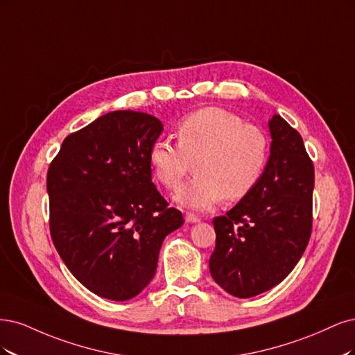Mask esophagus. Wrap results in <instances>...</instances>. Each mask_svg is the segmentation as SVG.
<instances>
[{
    "mask_svg": "<svg viewBox=\"0 0 355 355\" xmlns=\"http://www.w3.org/2000/svg\"><path fill=\"white\" fill-rule=\"evenodd\" d=\"M186 221H187V223H199V221H200V216L187 212V214H186Z\"/></svg>",
    "mask_w": 355,
    "mask_h": 355,
    "instance_id": "1",
    "label": "esophagus"
}]
</instances>
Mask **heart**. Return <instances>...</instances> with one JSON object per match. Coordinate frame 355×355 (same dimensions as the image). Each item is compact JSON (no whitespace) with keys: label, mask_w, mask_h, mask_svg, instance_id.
<instances>
[{"label":"heart","mask_w":355,"mask_h":355,"mask_svg":"<svg viewBox=\"0 0 355 355\" xmlns=\"http://www.w3.org/2000/svg\"><path fill=\"white\" fill-rule=\"evenodd\" d=\"M178 144L156 140L148 162L157 181L175 189L195 162L194 175L175 193L182 207L207 211L223 198L243 199L258 184L268 161V139L233 112L207 107L178 123Z\"/></svg>","instance_id":"obj_1"}]
</instances>
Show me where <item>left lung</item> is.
Listing matches in <instances>:
<instances>
[{
    "instance_id": "left-lung-1",
    "label": "left lung",
    "mask_w": 355,
    "mask_h": 355,
    "mask_svg": "<svg viewBox=\"0 0 355 355\" xmlns=\"http://www.w3.org/2000/svg\"><path fill=\"white\" fill-rule=\"evenodd\" d=\"M268 127L270 157L258 184L214 218L211 276L237 298H252L288 277L313 230L314 165L302 137L280 115Z\"/></svg>"
}]
</instances>
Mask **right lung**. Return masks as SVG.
I'll use <instances>...</instances> for the list:
<instances>
[{
	"label": "right lung",
	"instance_id": "1",
	"mask_svg": "<svg viewBox=\"0 0 355 355\" xmlns=\"http://www.w3.org/2000/svg\"><path fill=\"white\" fill-rule=\"evenodd\" d=\"M162 130L148 113L110 112L67 135L49 166L53 243L101 298L139 295L155 276L164 239L184 223L152 182L148 150Z\"/></svg>",
	"mask_w": 355,
	"mask_h": 355
}]
</instances>
